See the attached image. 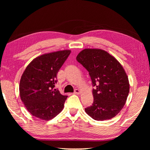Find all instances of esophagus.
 <instances>
[{
  "label": "esophagus",
  "mask_w": 150,
  "mask_h": 150,
  "mask_svg": "<svg viewBox=\"0 0 150 150\" xmlns=\"http://www.w3.org/2000/svg\"><path fill=\"white\" fill-rule=\"evenodd\" d=\"M80 93H81V91H80V90H78V89H75V91H74V93L75 94H80Z\"/></svg>",
  "instance_id": "1"
}]
</instances>
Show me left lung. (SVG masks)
<instances>
[{
  "mask_svg": "<svg viewBox=\"0 0 150 150\" xmlns=\"http://www.w3.org/2000/svg\"><path fill=\"white\" fill-rule=\"evenodd\" d=\"M77 60L88 70L95 87L92 106L85 111L92 119H112L126 104L129 91L128 77L120 62L109 53L100 49H84Z\"/></svg>",
  "mask_w": 150,
  "mask_h": 150,
  "instance_id": "1",
  "label": "left lung"
}]
</instances>
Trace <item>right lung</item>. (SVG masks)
Instances as JSON below:
<instances>
[{"instance_id":"obj_1","label":"right lung","mask_w":150,"mask_h":150,"mask_svg":"<svg viewBox=\"0 0 150 150\" xmlns=\"http://www.w3.org/2000/svg\"><path fill=\"white\" fill-rule=\"evenodd\" d=\"M71 51L62 50L36 57L22 74L19 93L21 100L33 116L44 120L53 119L63 110L68 96L54 89L59 70Z\"/></svg>"}]
</instances>
